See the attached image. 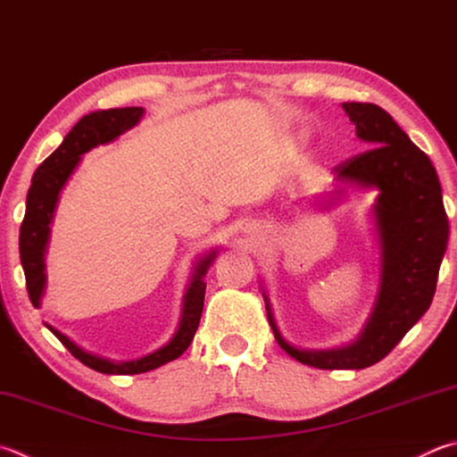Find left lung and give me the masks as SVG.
I'll return each mask as SVG.
<instances>
[{
    "mask_svg": "<svg viewBox=\"0 0 457 457\" xmlns=\"http://www.w3.org/2000/svg\"><path fill=\"white\" fill-rule=\"evenodd\" d=\"M355 134L373 145L334 168L342 179L379 189L376 223L381 244V284L376 310L360 339L342 350L302 352L279 336L265 297L268 320L281 350L318 370H363L394 350L416 326L436 294L450 223L442 186L429 157L379 105L344 104Z\"/></svg>",
    "mask_w": 457,
    "mask_h": 457,
    "instance_id": "1",
    "label": "left lung"
}]
</instances>
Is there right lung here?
Segmentation results:
<instances>
[{"mask_svg":"<svg viewBox=\"0 0 457 457\" xmlns=\"http://www.w3.org/2000/svg\"><path fill=\"white\" fill-rule=\"evenodd\" d=\"M144 113V107H115V110H104L84 115L76 126L71 128L68 136L63 137L62 145L47 157V160L39 165L31 178V187L28 192L26 202V218L21 221L20 228V257L23 265V273H26V286L31 303L39 305L41 294H44L46 286V273H44V253L49 237V223L54 218V210L60 197L62 187L76 170V165L81 160V154L89 152L91 147L97 144H107L121 136L123 131L134 128ZM215 252L205 255L204 260L197 263L192 284H189L186 297H184V313H181V321L178 328V334L173 336L171 342L157 350L154 353L145 355L142 360L126 361V363H113L97 355H91L81 350L70 337H65L60 331L52 329V334L60 339V342L68 347L73 358H78L84 366L96 370L99 373H120V376H134V373H144L149 370H155L168 363L171 360L179 358L184 353L192 339L195 336V329L200 326L202 310H204V297H205V284L204 276L210 263L213 262Z\"/></svg>","mask_w":457,"mask_h":457,"instance_id":"right-lung-1","label":"right lung"}]
</instances>
